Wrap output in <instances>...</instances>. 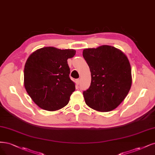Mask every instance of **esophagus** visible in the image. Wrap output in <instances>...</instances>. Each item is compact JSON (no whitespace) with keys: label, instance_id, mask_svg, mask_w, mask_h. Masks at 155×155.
<instances>
[{"label":"esophagus","instance_id":"1","mask_svg":"<svg viewBox=\"0 0 155 155\" xmlns=\"http://www.w3.org/2000/svg\"><path fill=\"white\" fill-rule=\"evenodd\" d=\"M76 84L78 85V84H79V83H80V79H77L76 80Z\"/></svg>","mask_w":155,"mask_h":155}]
</instances>
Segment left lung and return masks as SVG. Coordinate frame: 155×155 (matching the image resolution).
I'll return each instance as SVG.
<instances>
[{"label": "left lung", "mask_w": 155, "mask_h": 155, "mask_svg": "<svg viewBox=\"0 0 155 155\" xmlns=\"http://www.w3.org/2000/svg\"><path fill=\"white\" fill-rule=\"evenodd\" d=\"M83 56L91 72V84L83 92L86 104L101 112L115 109L131 87V68L124 52L110 45L85 49Z\"/></svg>", "instance_id": "obj_1"}]
</instances>
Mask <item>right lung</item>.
<instances>
[{"label":"right lung","mask_w":155,"mask_h":155,"mask_svg":"<svg viewBox=\"0 0 155 155\" xmlns=\"http://www.w3.org/2000/svg\"><path fill=\"white\" fill-rule=\"evenodd\" d=\"M76 54L74 49L46 47L29 56L24 67V87L34 103L47 111L58 110L69 102L76 87L69 78L67 60Z\"/></svg>","instance_id":"obj_1"}]
</instances>
